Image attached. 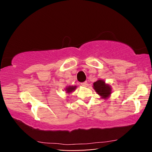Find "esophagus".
<instances>
[{"label":"esophagus","mask_w":152,"mask_h":152,"mask_svg":"<svg viewBox=\"0 0 152 152\" xmlns=\"http://www.w3.org/2000/svg\"><path fill=\"white\" fill-rule=\"evenodd\" d=\"M81 85L82 86H86L87 85H88V82H87V81H85V82H82Z\"/></svg>","instance_id":"34e87169"}]
</instances>
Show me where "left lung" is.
I'll use <instances>...</instances> for the list:
<instances>
[{
    "instance_id": "obj_1",
    "label": "left lung",
    "mask_w": 152,
    "mask_h": 152,
    "mask_svg": "<svg viewBox=\"0 0 152 152\" xmlns=\"http://www.w3.org/2000/svg\"><path fill=\"white\" fill-rule=\"evenodd\" d=\"M93 86L97 94H99L100 96L104 98V99L109 97L111 93L110 87L105 84V82L102 80H99L96 82H94Z\"/></svg>"
}]
</instances>
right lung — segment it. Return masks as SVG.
I'll list each match as a JSON object with an SVG mask.
<instances>
[{
	"instance_id": "1",
	"label": "right lung",
	"mask_w": 152,
	"mask_h": 152,
	"mask_svg": "<svg viewBox=\"0 0 152 152\" xmlns=\"http://www.w3.org/2000/svg\"><path fill=\"white\" fill-rule=\"evenodd\" d=\"M76 86H68V88H66V92H68V93H70V92H72L73 91H74V90L76 89Z\"/></svg>"
}]
</instances>
